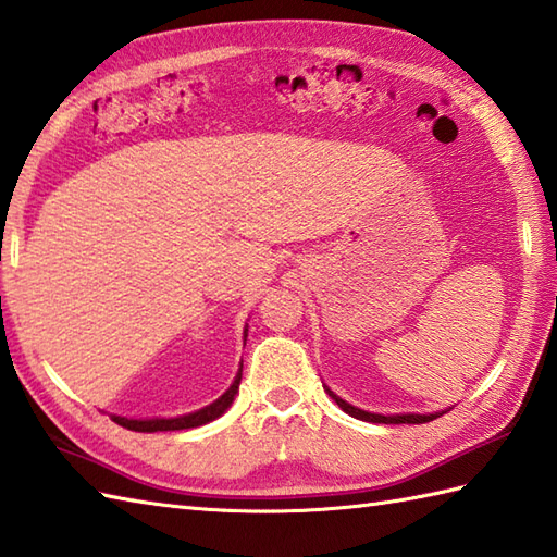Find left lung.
Masks as SVG:
<instances>
[{"label":"left lung","mask_w":557,"mask_h":557,"mask_svg":"<svg viewBox=\"0 0 557 557\" xmlns=\"http://www.w3.org/2000/svg\"><path fill=\"white\" fill-rule=\"evenodd\" d=\"M326 391H329V388H326ZM329 395H331L333 400L338 403V407H341V410H343L345 414H350V417H355V419H362V422H372V424H426V422H434L436 417L443 414V412H436V414H391V417H386V414L364 412V410H360V407H355V405H350V403L341 400L338 395H333L331 391H329Z\"/></svg>","instance_id":"obj_1"}]
</instances>
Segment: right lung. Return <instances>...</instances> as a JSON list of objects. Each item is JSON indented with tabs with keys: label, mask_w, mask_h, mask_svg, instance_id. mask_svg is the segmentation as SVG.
<instances>
[{
	"label": "right lung",
	"mask_w": 557,
	"mask_h": 557,
	"mask_svg": "<svg viewBox=\"0 0 557 557\" xmlns=\"http://www.w3.org/2000/svg\"><path fill=\"white\" fill-rule=\"evenodd\" d=\"M240 379H243V367L238 369V376L236 381L231 383V388L221 395L219 400H214L212 405L202 407V410H197L193 414H183V417H174V419H128V417H111L114 422L123 429H131V431H140V434H154V431H181V429H195V426H202L207 422H212V419L224 414L233 398H236L238 386H240Z\"/></svg>",
	"instance_id": "1"
}]
</instances>
